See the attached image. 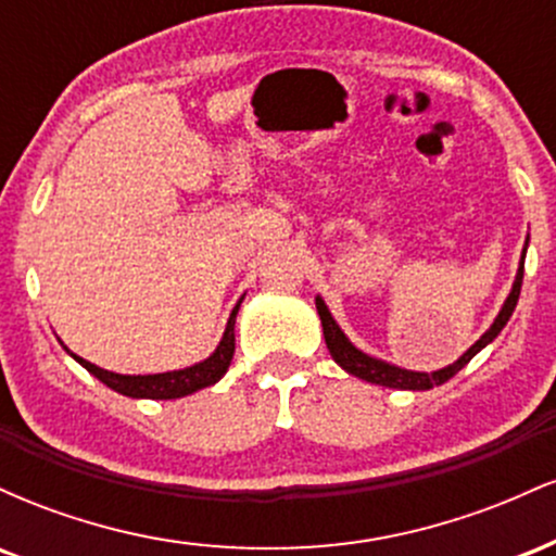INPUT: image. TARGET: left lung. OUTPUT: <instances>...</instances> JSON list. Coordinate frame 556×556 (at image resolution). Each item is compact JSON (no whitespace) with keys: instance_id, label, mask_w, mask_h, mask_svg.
<instances>
[{"instance_id":"1","label":"left lung","mask_w":556,"mask_h":556,"mask_svg":"<svg viewBox=\"0 0 556 556\" xmlns=\"http://www.w3.org/2000/svg\"><path fill=\"white\" fill-rule=\"evenodd\" d=\"M526 251H528V238H526V248H522V256H520V266H518V274H515V282H513V290H509L507 300H504V305L500 308V314H496L494 324L483 331L481 337H478L476 344H470L468 350L457 358L455 363H450V366L439 368V371H410V368H400L394 366V363L389 361H381L376 358V355H368L363 353V350L355 348L353 342L348 340V334L340 329V324L334 321V316H331V311L327 308V303H324L321 295H316V311H318V318H321V327H324V340H327V348L331 353V358L340 368H344L348 374L358 376L363 381H371V384H379V387H389V389H413V392H426V389H433L439 384H444V381H450L452 376H455L460 368L468 366L470 361L476 358L478 353H481L486 344H491L496 340V334L507 327L509 316H513L515 305H518V298H520V287H522V258H526Z\"/></svg>"}]
</instances>
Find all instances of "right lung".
Masks as SVG:
<instances>
[{"label": "right lung", "mask_w": 556, "mask_h": 556, "mask_svg": "<svg viewBox=\"0 0 556 556\" xmlns=\"http://www.w3.org/2000/svg\"><path fill=\"white\" fill-rule=\"evenodd\" d=\"M242 298L238 300V305L232 308V314L227 318L225 334H222L219 344L208 358H203L201 363H193V366L180 368V371H164V374H114L106 371V368L93 366V363L83 361L80 355L70 353L75 361L86 368L88 374H93L96 379L104 381L106 387L114 389V392L125 394V397L132 400H177V397H188V394L198 392V389H206L216 384L222 376L227 374L229 363H232L235 355V318H238Z\"/></svg>", "instance_id": "obj_1"}]
</instances>
